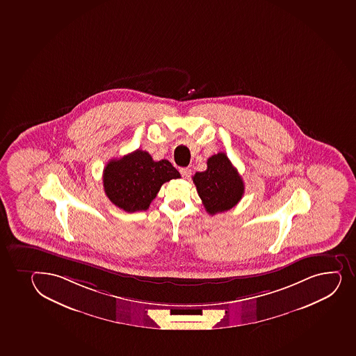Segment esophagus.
I'll list each match as a JSON object with an SVG mask.
<instances>
[{
    "label": "esophagus",
    "mask_w": 356,
    "mask_h": 356,
    "mask_svg": "<svg viewBox=\"0 0 356 356\" xmlns=\"http://www.w3.org/2000/svg\"><path fill=\"white\" fill-rule=\"evenodd\" d=\"M180 172L184 179H189V177H191V170L189 168H181Z\"/></svg>",
    "instance_id": "34e87169"
}]
</instances>
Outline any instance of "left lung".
Listing matches in <instances>:
<instances>
[{
    "label": "left lung",
    "mask_w": 356,
    "mask_h": 356,
    "mask_svg": "<svg viewBox=\"0 0 356 356\" xmlns=\"http://www.w3.org/2000/svg\"><path fill=\"white\" fill-rule=\"evenodd\" d=\"M207 165V170L197 172L193 176L198 196L210 215L227 211L242 200L244 194L242 177L222 152L210 156Z\"/></svg>",
    "instance_id": "1"
}]
</instances>
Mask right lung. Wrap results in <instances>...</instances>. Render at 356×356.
I'll return each mask as SVG.
<instances>
[{
  "instance_id": "1",
  "label": "right lung",
  "mask_w": 356,
  "mask_h": 356,
  "mask_svg": "<svg viewBox=\"0 0 356 356\" xmlns=\"http://www.w3.org/2000/svg\"><path fill=\"white\" fill-rule=\"evenodd\" d=\"M180 177L168 160L154 161L145 150L136 149L107 163L104 191L114 206L136 213L149 208L162 184Z\"/></svg>"
}]
</instances>
